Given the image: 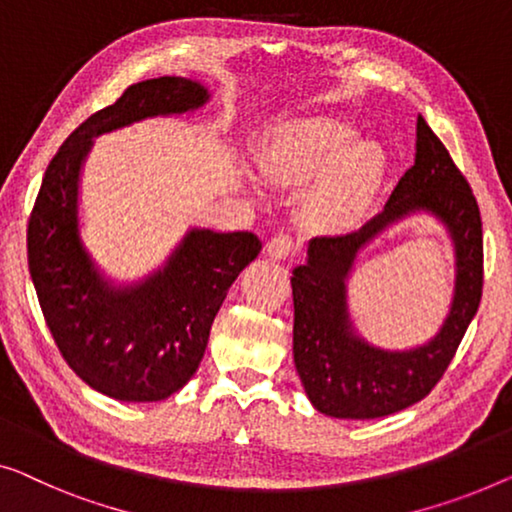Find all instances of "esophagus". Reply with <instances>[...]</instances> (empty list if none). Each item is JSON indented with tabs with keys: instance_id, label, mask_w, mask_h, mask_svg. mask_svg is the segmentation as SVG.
Returning a JSON list of instances; mask_svg holds the SVG:
<instances>
[{
	"instance_id": "34e87169",
	"label": "esophagus",
	"mask_w": 512,
	"mask_h": 512,
	"mask_svg": "<svg viewBox=\"0 0 512 512\" xmlns=\"http://www.w3.org/2000/svg\"><path fill=\"white\" fill-rule=\"evenodd\" d=\"M294 253V239L289 234H276L266 243V255L271 259H287Z\"/></svg>"
}]
</instances>
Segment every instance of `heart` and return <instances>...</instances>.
Listing matches in <instances>:
<instances>
[{
    "label": "heart",
    "instance_id": "b5f03b06",
    "mask_svg": "<svg viewBox=\"0 0 512 512\" xmlns=\"http://www.w3.org/2000/svg\"><path fill=\"white\" fill-rule=\"evenodd\" d=\"M264 177L299 186L303 216L312 230L345 234L356 230L384 186L388 160L375 140L356 137L338 117H305L278 126L259 149Z\"/></svg>",
    "mask_w": 512,
    "mask_h": 512
}]
</instances>
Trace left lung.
Returning <instances> with one entry per match:
<instances>
[{
	"label": "left lung",
	"instance_id": "obj_1",
	"mask_svg": "<svg viewBox=\"0 0 512 512\" xmlns=\"http://www.w3.org/2000/svg\"><path fill=\"white\" fill-rule=\"evenodd\" d=\"M416 210L441 219L456 246V292L440 333L421 348L388 353L355 333L346 308V278L370 240ZM483 294V223L474 193L448 149L423 117L416 121V158L386 207L361 230L317 236L308 262L296 266L294 365L308 400L333 418H381L421 402L444 377Z\"/></svg>",
	"mask_w": 512,
	"mask_h": 512
}]
</instances>
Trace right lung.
<instances>
[{
  "instance_id": "right-lung-1",
  "label": "right lung",
  "mask_w": 512,
  "mask_h": 512,
  "mask_svg": "<svg viewBox=\"0 0 512 512\" xmlns=\"http://www.w3.org/2000/svg\"><path fill=\"white\" fill-rule=\"evenodd\" d=\"M207 101L200 82L174 75L131 85L66 137L29 216V273L45 324L75 375L114 400L158 402L188 384L227 289L262 241L253 232L190 230L163 269L133 285H112L80 239L82 163L91 137Z\"/></svg>"
}]
</instances>
